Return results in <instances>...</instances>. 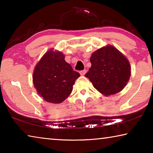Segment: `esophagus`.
<instances>
[{"instance_id":"34e87169","label":"esophagus","mask_w":153,"mask_h":153,"mask_svg":"<svg viewBox=\"0 0 153 153\" xmlns=\"http://www.w3.org/2000/svg\"><path fill=\"white\" fill-rule=\"evenodd\" d=\"M86 69H84V70H82V71H79V74H81L82 76H84V75L86 74Z\"/></svg>"}]
</instances>
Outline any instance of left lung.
Segmentation results:
<instances>
[{"mask_svg": "<svg viewBox=\"0 0 153 153\" xmlns=\"http://www.w3.org/2000/svg\"><path fill=\"white\" fill-rule=\"evenodd\" d=\"M91 67L85 75L98 92L105 96L122 90L131 75L130 64L120 51L113 46H104L92 53Z\"/></svg>", "mask_w": 153, "mask_h": 153, "instance_id": "obj_1", "label": "left lung"}]
</instances>
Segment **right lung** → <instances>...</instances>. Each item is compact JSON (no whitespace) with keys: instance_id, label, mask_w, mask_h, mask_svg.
<instances>
[{"instance_id":"right-lung-1","label":"right lung","mask_w":153,"mask_h":153,"mask_svg":"<svg viewBox=\"0 0 153 153\" xmlns=\"http://www.w3.org/2000/svg\"><path fill=\"white\" fill-rule=\"evenodd\" d=\"M80 76L65 61L61 52L48 51L35 67L33 84L46 102L61 103L69 97L75 81Z\"/></svg>"}]
</instances>
